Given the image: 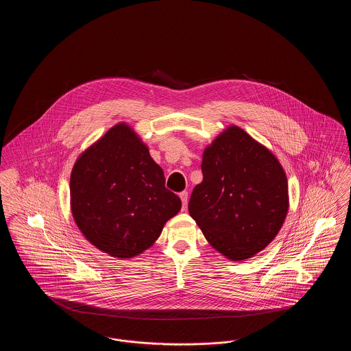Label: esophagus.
I'll return each mask as SVG.
<instances>
[{
    "label": "esophagus",
    "instance_id": "esophagus-1",
    "mask_svg": "<svg viewBox=\"0 0 351 351\" xmlns=\"http://www.w3.org/2000/svg\"><path fill=\"white\" fill-rule=\"evenodd\" d=\"M180 199H182V202H183V209H185L186 204H188V192L186 191L180 192Z\"/></svg>",
    "mask_w": 351,
    "mask_h": 351
}]
</instances>
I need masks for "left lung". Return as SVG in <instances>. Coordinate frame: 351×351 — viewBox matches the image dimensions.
I'll return each instance as SVG.
<instances>
[{"label": "left lung", "instance_id": "8db88e82", "mask_svg": "<svg viewBox=\"0 0 351 351\" xmlns=\"http://www.w3.org/2000/svg\"><path fill=\"white\" fill-rule=\"evenodd\" d=\"M202 182L188 210L208 242L232 261L263 250L288 210V183L271 151L230 126L204 151Z\"/></svg>", "mask_w": 351, "mask_h": 351}]
</instances>
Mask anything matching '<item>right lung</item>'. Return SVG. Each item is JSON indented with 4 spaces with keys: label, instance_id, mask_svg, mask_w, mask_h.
<instances>
[{
    "label": "right lung",
    "instance_id": "add662e5",
    "mask_svg": "<svg viewBox=\"0 0 351 351\" xmlns=\"http://www.w3.org/2000/svg\"><path fill=\"white\" fill-rule=\"evenodd\" d=\"M71 209L85 238L116 258L149 249L182 201L133 130L118 123L80 155L71 173Z\"/></svg>",
    "mask_w": 351,
    "mask_h": 351
}]
</instances>
